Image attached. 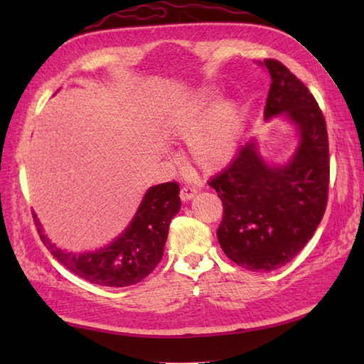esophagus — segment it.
<instances>
[{"instance_id":"34e87169","label":"esophagus","mask_w":364,"mask_h":364,"mask_svg":"<svg viewBox=\"0 0 364 364\" xmlns=\"http://www.w3.org/2000/svg\"><path fill=\"white\" fill-rule=\"evenodd\" d=\"M197 196V189L192 186H183L180 191V197L183 202H188V200H192Z\"/></svg>"}]
</instances>
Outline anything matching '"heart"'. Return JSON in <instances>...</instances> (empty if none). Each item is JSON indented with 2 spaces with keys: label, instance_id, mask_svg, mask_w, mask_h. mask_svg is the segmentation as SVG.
Instances as JSON below:
<instances>
[{
  "label": "heart",
  "instance_id": "heart-1",
  "mask_svg": "<svg viewBox=\"0 0 364 364\" xmlns=\"http://www.w3.org/2000/svg\"><path fill=\"white\" fill-rule=\"evenodd\" d=\"M214 98L211 90L198 92L170 107L166 119L170 137L191 139V159L205 172H215L233 159L241 131L237 109L231 102H222L210 112Z\"/></svg>",
  "mask_w": 364,
  "mask_h": 364
}]
</instances>
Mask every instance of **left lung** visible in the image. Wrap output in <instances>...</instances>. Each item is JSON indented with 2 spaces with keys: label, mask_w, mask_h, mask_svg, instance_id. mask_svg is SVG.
Here are the masks:
<instances>
[{
  "label": "left lung",
  "mask_w": 364,
  "mask_h": 364,
  "mask_svg": "<svg viewBox=\"0 0 364 364\" xmlns=\"http://www.w3.org/2000/svg\"><path fill=\"white\" fill-rule=\"evenodd\" d=\"M264 65L272 78L264 119L286 114L300 133L297 150L288 164L272 167L250 141L208 181L223 205L222 250L253 272L282 267L304 249L326 213L330 181L327 125L318 102L280 60L264 59Z\"/></svg>",
  "instance_id": "obj_1"
}]
</instances>
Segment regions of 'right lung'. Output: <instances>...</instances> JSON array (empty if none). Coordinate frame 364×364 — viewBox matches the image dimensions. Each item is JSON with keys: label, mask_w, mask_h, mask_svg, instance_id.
Returning a JSON list of instances; mask_svg holds the SVG:
<instances>
[{"label": "right lung", "mask_w": 364, "mask_h": 364, "mask_svg": "<svg viewBox=\"0 0 364 364\" xmlns=\"http://www.w3.org/2000/svg\"><path fill=\"white\" fill-rule=\"evenodd\" d=\"M178 194L180 186L176 181L150 188L125 233L106 249L81 255L58 249L42 233V225L36 219V214L33 218L42 242L64 267L94 284L123 288L142 282L159 264L170 220L181 206Z\"/></svg>", "instance_id": "right-lung-1"}]
</instances>
